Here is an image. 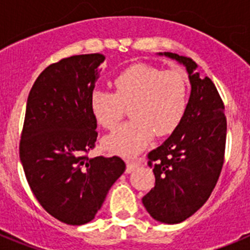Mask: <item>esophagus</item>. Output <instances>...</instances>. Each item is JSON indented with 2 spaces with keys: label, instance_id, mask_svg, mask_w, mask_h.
I'll return each mask as SVG.
<instances>
[{
  "label": "esophagus",
  "instance_id": "1",
  "mask_svg": "<svg viewBox=\"0 0 250 250\" xmlns=\"http://www.w3.org/2000/svg\"><path fill=\"white\" fill-rule=\"evenodd\" d=\"M140 165V161H127L126 163V173H131L132 170Z\"/></svg>",
  "mask_w": 250,
  "mask_h": 250
}]
</instances>
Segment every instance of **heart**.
Masks as SVG:
<instances>
[{
  "label": "heart",
  "mask_w": 250,
  "mask_h": 250,
  "mask_svg": "<svg viewBox=\"0 0 250 250\" xmlns=\"http://www.w3.org/2000/svg\"><path fill=\"white\" fill-rule=\"evenodd\" d=\"M112 92L94 90L90 111L106 130L118 126L126 109L132 120L105 139L109 151L132 156L144 149L154 134L167 136L184 118L189 99L188 79L180 70H161L150 63H134L115 76Z\"/></svg>",
  "instance_id": "heart-1"
}]
</instances>
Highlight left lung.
I'll list each match as a JSON object with an SVG mask.
<instances>
[{"label": "left lung", "mask_w": 250, "mask_h": 250, "mask_svg": "<svg viewBox=\"0 0 250 250\" xmlns=\"http://www.w3.org/2000/svg\"><path fill=\"white\" fill-rule=\"evenodd\" d=\"M165 55L187 66L191 94L178 129L147 154L155 185L143 204L158 222L176 224L200 209L218 183L224 164L227 118L213 81L194 71L195 61L171 52Z\"/></svg>", "instance_id": "8db88e82"}]
</instances>
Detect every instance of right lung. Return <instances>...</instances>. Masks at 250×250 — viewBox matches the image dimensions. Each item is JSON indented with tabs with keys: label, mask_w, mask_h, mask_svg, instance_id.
Instances as JSON below:
<instances>
[{
	"label": "right lung",
	"mask_w": 250,
	"mask_h": 250,
	"mask_svg": "<svg viewBox=\"0 0 250 250\" xmlns=\"http://www.w3.org/2000/svg\"><path fill=\"white\" fill-rule=\"evenodd\" d=\"M101 54L51 63L35 81L20 140L26 179L50 215L70 225L91 222L110 188L125 171L119 156L89 158L98 139L90 95Z\"/></svg>",
	"instance_id": "add662e5"
}]
</instances>
